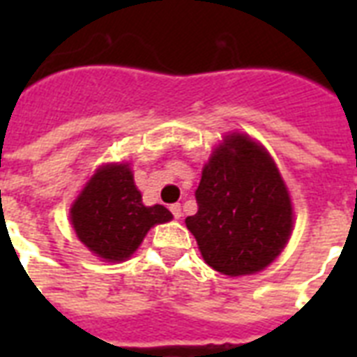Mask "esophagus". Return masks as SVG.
Here are the masks:
<instances>
[{
    "instance_id": "obj_1",
    "label": "esophagus",
    "mask_w": 357,
    "mask_h": 357,
    "mask_svg": "<svg viewBox=\"0 0 357 357\" xmlns=\"http://www.w3.org/2000/svg\"><path fill=\"white\" fill-rule=\"evenodd\" d=\"M170 211H172L174 218H181V215H183V213H181V206H179V204H172V206H170Z\"/></svg>"
}]
</instances>
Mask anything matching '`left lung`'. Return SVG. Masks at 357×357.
Returning <instances> with one entry per match:
<instances>
[{
    "instance_id": "left-lung-1",
    "label": "left lung",
    "mask_w": 357,
    "mask_h": 357,
    "mask_svg": "<svg viewBox=\"0 0 357 357\" xmlns=\"http://www.w3.org/2000/svg\"><path fill=\"white\" fill-rule=\"evenodd\" d=\"M198 211L185 218L207 265L226 276L255 274L285 248L293 204L268 151L244 133L215 148L196 189Z\"/></svg>"
}]
</instances>
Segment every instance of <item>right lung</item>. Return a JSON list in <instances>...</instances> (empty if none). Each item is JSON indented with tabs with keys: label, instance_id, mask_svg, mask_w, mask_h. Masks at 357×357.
Masks as SVG:
<instances>
[{
	"label": "right lung",
	"instance_id": "add662e5",
	"mask_svg": "<svg viewBox=\"0 0 357 357\" xmlns=\"http://www.w3.org/2000/svg\"><path fill=\"white\" fill-rule=\"evenodd\" d=\"M79 241L105 261H126L155 224L172 220L165 206L146 207L128 162H109L94 172L70 209Z\"/></svg>",
	"mask_w": 357,
	"mask_h": 357
}]
</instances>
